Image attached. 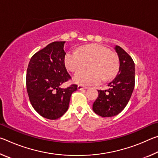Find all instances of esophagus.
<instances>
[{
	"label": "esophagus",
	"instance_id": "1",
	"mask_svg": "<svg viewBox=\"0 0 158 158\" xmlns=\"http://www.w3.org/2000/svg\"><path fill=\"white\" fill-rule=\"evenodd\" d=\"M88 89L87 87L83 86V85H78V89L79 90H84V89Z\"/></svg>",
	"mask_w": 158,
	"mask_h": 158
}]
</instances>
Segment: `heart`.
<instances>
[{"label": "heart", "mask_w": 158, "mask_h": 158, "mask_svg": "<svg viewBox=\"0 0 158 158\" xmlns=\"http://www.w3.org/2000/svg\"><path fill=\"white\" fill-rule=\"evenodd\" d=\"M89 64V70H81L73 77L74 81L83 85L98 84L116 75L120 63L118 56L99 44L86 45L78 51L66 53L65 65L69 71L75 73Z\"/></svg>", "instance_id": "obj_1"}]
</instances>
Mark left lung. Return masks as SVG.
<instances>
[{"instance_id":"8db88e82","label":"left lung","mask_w":158,"mask_h":158,"mask_svg":"<svg viewBox=\"0 0 158 158\" xmlns=\"http://www.w3.org/2000/svg\"><path fill=\"white\" fill-rule=\"evenodd\" d=\"M119 58V71L108 90H98V97L93 105V110L102 117H112L118 114L127 105L135 83V63L121 47L114 48Z\"/></svg>"}]
</instances>
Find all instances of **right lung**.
Masks as SVG:
<instances>
[{
  "instance_id": "1",
  "label": "right lung",
  "mask_w": 158,
  "mask_h": 158,
  "mask_svg": "<svg viewBox=\"0 0 158 158\" xmlns=\"http://www.w3.org/2000/svg\"><path fill=\"white\" fill-rule=\"evenodd\" d=\"M65 42H52L35 53L26 73V89L32 106L40 116L50 120L65 113L72 93L77 90L76 84L61 88L71 79L65 66Z\"/></svg>"
}]
</instances>
